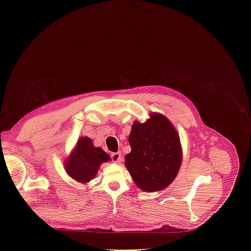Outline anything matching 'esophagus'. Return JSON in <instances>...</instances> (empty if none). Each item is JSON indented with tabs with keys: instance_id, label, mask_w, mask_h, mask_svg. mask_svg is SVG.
Returning <instances> with one entry per match:
<instances>
[{
	"instance_id": "esophagus-1",
	"label": "esophagus",
	"mask_w": 251,
	"mask_h": 251,
	"mask_svg": "<svg viewBox=\"0 0 251 251\" xmlns=\"http://www.w3.org/2000/svg\"><path fill=\"white\" fill-rule=\"evenodd\" d=\"M111 159L114 162H120L121 160H123V155H121L120 151H117V153H112Z\"/></svg>"
}]
</instances>
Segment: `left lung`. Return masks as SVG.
I'll return each mask as SVG.
<instances>
[{"mask_svg": "<svg viewBox=\"0 0 251 251\" xmlns=\"http://www.w3.org/2000/svg\"><path fill=\"white\" fill-rule=\"evenodd\" d=\"M128 142L132 151L125 163L135 184L144 192L169 186L182 161L179 136L170 120L153 113L146 123L135 121Z\"/></svg>", "mask_w": 251, "mask_h": 251, "instance_id": "1", "label": "left lung"}]
</instances>
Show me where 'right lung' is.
Wrapping results in <instances>:
<instances>
[{"label":"right lung","instance_id":"right-lung-1","mask_svg":"<svg viewBox=\"0 0 251 251\" xmlns=\"http://www.w3.org/2000/svg\"><path fill=\"white\" fill-rule=\"evenodd\" d=\"M109 159V155L100 148L93 147L92 140L82 137L66 162V171L74 180L86 183L95 177L100 165Z\"/></svg>","mask_w":251,"mask_h":251}]
</instances>
